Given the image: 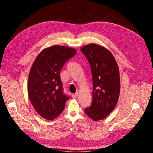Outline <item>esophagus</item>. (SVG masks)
I'll list each match as a JSON object with an SVG mask.
<instances>
[{
	"label": "esophagus",
	"instance_id": "34e87169",
	"mask_svg": "<svg viewBox=\"0 0 153 153\" xmlns=\"http://www.w3.org/2000/svg\"><path fill=\"white\" fill-rule=\"evenodd\" d=\"M77 96H78V93H77V92H76V93L73 94L72 95V97L74 99V98H76V97H77Z\"/></svg>",
	"mask_w": 153,
	"mask_h": 153
}]
</instances>
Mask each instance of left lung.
I'll use <instances>...</instances> for the list:
<instances>
[{
    "instance_id": "1",
    "label": "left lung",
    "mask_w": 153,
    "mask_h": 153,
    "mask_svg": "<svg viewBox=\"0 0 153 153\" xmlns=\"http://www.w3.org/2000/svg\"><path fill=\"white\" fill-rule=\"evenodd\" d=\"M91 68L93 91L92 102L85 113L94 121L105 118L114 110L120 92L118 64L109 50L91 43L81 48Z\"/></svg>"
}]
</instances>
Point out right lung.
Wrapping results in <instances>:
<instances>
[{"mask_svg": "<svg viewBox=\"0 0 153 153\" xmlns=\"http://www.w3.org/2000/svg\"><path fill=\"white\" fill-rule=\"evenodd\" d=\"M77 53L74 48L54 45L40 52L32 65L28 79L30 100L37 113L52 120L64 110L69 97L62 91L60 71Z\"/></svg>", "mask_w": 153, "mask_h": 153, "instance_id": "obj_1", "label": "right lung"}]
</instances>
